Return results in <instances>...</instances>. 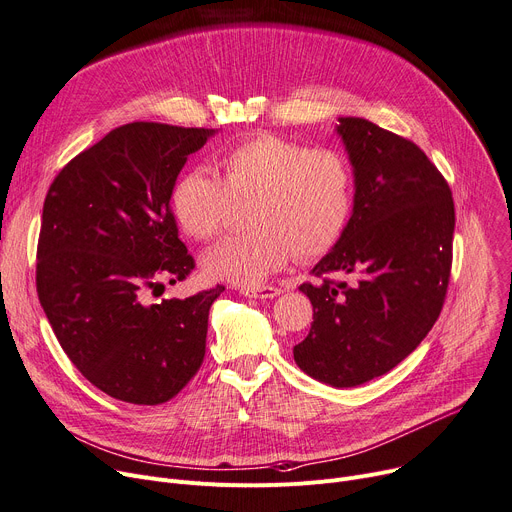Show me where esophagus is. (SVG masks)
Segmentation results:
<instances>
[{
    "instance_id": "34e87169",
    "label": "esophagus",
    "mask_w": 512,
    "mask_h": 512,
    "mask_svg": "<svg viewBox=\"0 0 512 512\" xmlns=\"http://www.w3.org/2000/svg\"><path fill=\"white\" fill-rule=\"evenodd\" d=\"M282 290L276 286H261V288H242V294L249 299H274Z\"/></svg>"
}]
</instances>
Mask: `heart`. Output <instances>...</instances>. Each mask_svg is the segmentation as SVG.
I'll use <instances>...</instances> for the list:
<instances>
[{
	"label": "heart",
	"instance_id": "b5f03b06",
	"mask_svg": "<svg viewBox=\"0 0 512 512\" xmlns=\"http://www.w3.org/2000/svg\"><path fill=\"white\" fill-rule=\"evenodd\" d=\"M213 176L191 170L172 186L170 205L180 228L195 240L218 236L232 201H249L247 234L209 249L203 270L213 280L259 286L294 257L334 249L351 222L355 174L336 149H309L276 134L232 145L215 159Z\"/></svg>",
	"mask_w": 512,
	"mask_h": 512
}]
</instances>
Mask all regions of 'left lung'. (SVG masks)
<instances>
[{
  "instance_id": "1",
  "label": "left lung",
  "mask_w": 512,
  "mask_h": 512,
  "mask_svg": "<svg viewBox=\"0 0 512 512\" xmlns=\"http://www.w3.org/2000/svg\"><path fill=\"white\" fill-rule=\"evenodd\" d=\"M355 174L351 222L301 284L313 324L294 346L311 378L353 388L407 359L442 311L452 265L450 186L409 139L363 118H338ZM328 273L355 275L353 285Z\"/></svg>"
}]
</instances>
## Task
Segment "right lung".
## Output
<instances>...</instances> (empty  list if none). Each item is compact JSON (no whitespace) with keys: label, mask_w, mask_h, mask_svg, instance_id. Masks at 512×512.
<instances>
[{"label":"right lung","mask_w":512,"mask_h":512,"mask_svg":"<svg viewBox=\"0 0 512 512\" xmlns=\"http://www.w3.org/2000/svg\"><path fill=\"white\" fill-rule=\"evenodd\" d=\"M211 134L159 122L114 128L68 161L43 203L41 307L76 369L132 405L174 398L205 357L209 309L224 286L153 305L145 297L195 267L170 195Z\"/></svg>","instance_id":"1"}]
</instances>
